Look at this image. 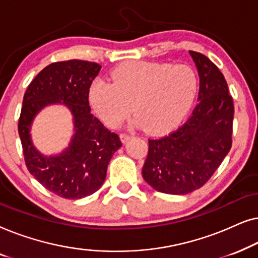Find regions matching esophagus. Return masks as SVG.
Wrapping results in <instances>:
<instances>
[{
  "label": "esophagus",
  "mask_w": 258,
  "mask_h": 258,
  "mask_svg": "<svg viewBox=\"0 0 258 258\" xmlns=\"http://www.w3.org/2000/svg\"><path fill=\"white\" fill-rule=\"evenodd\" d=\"M119 137H121L122 143H126L130 139H132V135H129V134L123 133V134H121V135H119Z\"/></svg>",
  "instance_id": "34e87169"
}]
</instances>
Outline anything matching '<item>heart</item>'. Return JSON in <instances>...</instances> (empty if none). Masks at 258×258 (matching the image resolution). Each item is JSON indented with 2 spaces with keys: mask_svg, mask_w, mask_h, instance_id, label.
Here are the masks:
<instances>
[{
  "mask_svg": "<svg viewBox=\"0 0 258 258\" xmlns=\"http://www.w3.org/2000/svg\"><path fill=\"white\" fill-rule=\"evenodd\" d=\"M110 81L96 79L89 88L95 114L111 128L132 111L135 123L153 134L170 130L191 107L197 76L186 64L130 61L110 73Z\"/></svg>",
  "mask_w": 258,
  "mask_h": 258,
  "instance_id": "1",
  "label": "heart"
}]
</instances>
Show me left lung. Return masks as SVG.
<instances>
[{
    "label": "left lung",
    "mask_w": 258,
    "mask_h": 258,
    "mask_svg": "<svg viewBox=\"0 0 258 258\" xmlns=\"http://www.w3.org/2000/svg\"><path fill=\"white\" fill-rule=\"evenodd\" d=\"M189 54L200 75L199 102L179 128L148 140L142 169L148 184L171 195H185L206 184L232 144L234 102L227 81L206 55Z\"/></svg>",
    "instance_id": "1"
}]
</instances>
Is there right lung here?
I'll list each match as a JSON object with an SVG mask.
<instances>
[{"label": "right lung", "mask_w": 258, "mask_h": 258, "mask_svg": "<svg viewBox=\"0 0 258 258\" xmlns=\"http://www.w3.org/2000/svg\"><path fill=\"white\" fill-rule=\"evenodd\" d=\"M101 66L69 59L55 62L37 74L27 88L19 118V134L28 170L45 189L63 199L77 200L97 191L107 168L122 143L91 114L89 88ZM62 103L74 116V134L70 147L59 155L44 157L33 147L30 125L47 105Z\"/></svg>", "instance_id": "obj_1"}]
</instances>
